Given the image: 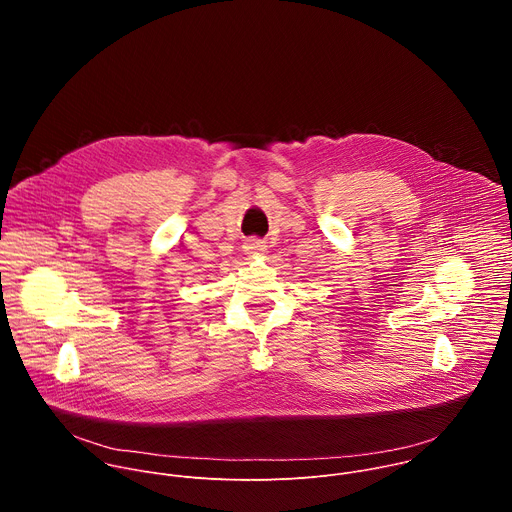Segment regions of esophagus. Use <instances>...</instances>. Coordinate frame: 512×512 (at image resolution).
<instances>
[{"mask_svg":"<svg viewBox=\"0 0 512 512\" xmlns=\"http://www.w3.org/2000/svg\"><path fill=\"white\" fill-rule=\"evenodd\" d=\"M265 241H261V239H247V243H245V251L247 253H263L265 251Z\"/></svg>","mask_w":512,"mask_h":512,"instance_id":"1","label":"esophagus"}]
</instances>
